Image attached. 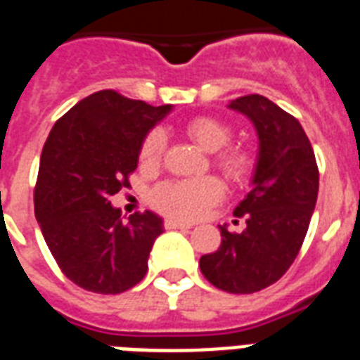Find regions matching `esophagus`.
Masks as SVG:
<instances>
[{
	"mask_svg": "<svg viewBox=\"0 0 360 360\" xmlns=\"http://www.w3.org/2000/svg\"><path fill=\"white\" fill-rule=\"evenodd\" d=\"M164 226L168 230H188L192 229L191 223H183V221H175V219H166Z\"/></svg>",
	"mask_w": 360,
	"mask_h": 360,
	"instance_id": "34e87169",
	"label": "esophagus"
}]
</instances>
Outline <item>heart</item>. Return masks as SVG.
<instances>
[{
	"label": "heart",
	"mask_w": 360,
	"mask_h": 360,
	"mask_svg": "<svg viewBox=\"0 0 360 360\" xmlns=\"http://www.w3.org/2000/svg\"><path fill=\"white\" fill-rule=\"evenodd\" d=\"M186 134L205 153H215L213 164L229 179L245 181L255 169V155L245 147H229L232 128L215 117H196L186 124ZM166 149V136L160 128L150 130L139 147V166L143 169L156 168ZM224 188L215 177L198 179H169L153 191V204L166 215L177 219H198L223 198Z\"/></svg>",
	"instance_id": "1"
}]
</instances>
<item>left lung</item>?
<instances>
[{
  "mask_svg": "<svg viewBox=\"0 0 360 360\" xmlns=\"http://www.w3.org/2000/svg\"><path fill=\"white\" fill-rule=\"evenodd\" d=\"M259 136L251 192L234 210L241 234L221 229V245L200 259L204 278L232 295H251L276 283L300 251L319 192V169L300 122L264 96L229 103Z\"/></svg>",
  "mask_w": 360,
  "mask_h": 360,
  "instance_id": "1",
  "label": "left lung"
}]
</instances>
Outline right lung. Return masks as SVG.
Listing matches in <instances>:
<instances>
[{"instance_id": "obj_1", "label": "right lung", "mask_w": 360, "mask_h": 360, "mask_svg": "<svg viewBox=\"0 0 360 360\" xmlns=\"http://www.w3.org/2000/svg\"><path fill=\"white\" fill-rule=\"evenodd\" d=\"M169 111L100 90L71 107L46 137L35 219L60 270L81 289L119 295L147 274L164 223L153 211L124 221L111 196L130 186L143 137Z\"/></svg>"}]
</instances>
